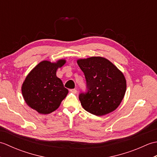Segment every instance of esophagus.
<instances>
[{
    "label": "esophagus",
    "mask_w": 157,
    "mask_h": 157,
    "mask_svg": "<svg viewBox=\"0 0 157 157\" xmlns=\"http://www.w3.org/2000/svg\"><path fill=\"white\" fill-rule=\"evenodd\" d=\"M70 92H73V94H76V93H77V90L76 89H71V90H70Z\"/></svg>",
    "instance_id": "34e87169"
}]
</instances>
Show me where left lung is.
I'll return each instance as SVG.
<instances>
[{"mask_svg":"<svg viewBox=\"0 0 157 157\" xmlns=\"http://www.w3.org/2000/svg\"><path fill=\"white\" fill-rule=\"evenodd\" d=\"M77 63L87 82L88 92L82 93L79 96L83 108L96 116L114 111L121 104L126 92L123 73L102 56L79 59Z\"/></svg>","mask_w":157,"mask_h":157,"instance_id":"8db88e82","label":"left lung"}]
</instances>
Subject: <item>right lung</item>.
<instances>
[{
  "mask_svg": "<svg viewBox=\"0 0 157 157\" xmlns=\"http://www.w3.org/2000/svg\"><path fill=\"white\" fill-rule=\"evenodd\" d=\"M66 60L51 63L42 61L33 68L21 86L23 99L29 107L42 115L57 109L68 94L56 71L65 64Z\"/></svg>",
  "mask_w": 157,
  "mask_h": 157,
  "instance_id": "obj_1",
  "label": "right lung"
}]
</instances>
